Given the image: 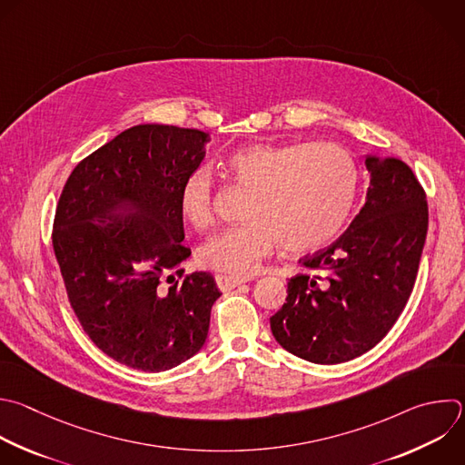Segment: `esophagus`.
<instances>
[{"label":"esophagus","instance_id":"obj_1","mask_svg":"<svg viewBox=\"0 0 465 465\" xmlns=\"http://www.w3.org/2000/svg\"><path fill=\"white\" fill-rule=\"evenodd\" d=\"M250 281V277H239V275H226V273H217L215 275V282L217 286L223 290V292H228V290H233L235 286L242 284Z\"/></svg>","mask_w":465,"mask_h":465}]
</instances>
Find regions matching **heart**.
I'll return each mask as SVG.
<instances>
[{
  "instance_id": "1",
  "label": "heart",
  "mask_w": 465,
  "mask_h": 465,
  "mask_svg": "<svg viewBox=\"0 0 465 465\" xmlns=\"http://www.w3.org/2000/svg\"><path fill=\"white\" fill-rule=\"evenodd\" d=\"M226 170L250 190L242 224L212 235L197 252L204 268L250 273L279 244L290 253L325 246L347 223L360 186L354 159L338 143L257 142L232 151ZM188 224L215 223V190L206 168L193 170L179 192Z\"/></svg>"
}]
</instances>
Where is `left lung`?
<instances>
[{"label": "left lung", "mask_w": 465, "mask_h": 465, "mask_svg": "<svg viewBox=\"0 0 465 465\" xmlns=\"http://www.w3.org/2000/svg\"><path fill=\"white\" fill-rule=\"evenodd\" d=\"M371 186L351 228L302 257L270 318L277 343L297 358L334 365L378 345L414 288L429 226L425 190L400 159L365 161Z\"/></svg>", "instance_id": "8db88e82"}]
</instances>
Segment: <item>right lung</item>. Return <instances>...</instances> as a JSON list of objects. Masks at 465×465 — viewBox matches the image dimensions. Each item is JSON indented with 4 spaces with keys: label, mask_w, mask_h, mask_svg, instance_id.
I'll list each match as a JSON object with an SVG mask.
<instances>
[{
    "label": "right lung",
    "mask_w": 465,
    "mask_h": 465,
    "mask_svg": "<svg viewBox=\"0 0 465 465\" xmlns=\"http://www.w3.org/2000/svg\"><path fill=\"white\" fill-rule=\"evenodd\" d=\"M204 131L142 124L69 175L53 223L67 299L91 341L114 361L161 372L197 354L221 295L208 272L186 273L179 192L201 166ZM127 220H116L121 210Z\"/></svg>",
    "instance_id": "right-lung-1"
}]
</instances>
